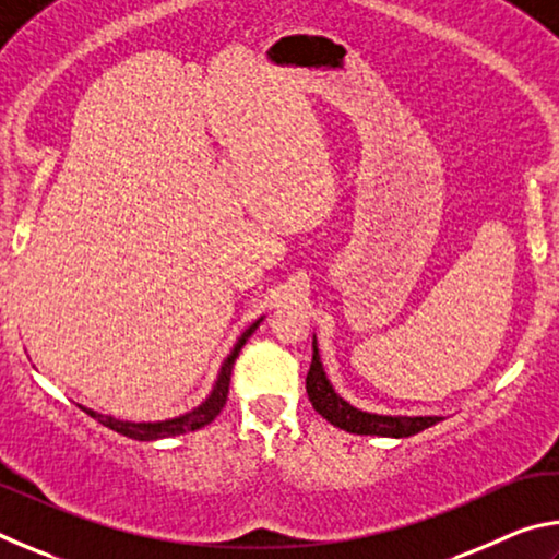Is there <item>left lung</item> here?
<instances>
[{"label":"left lung","instance_id":"1","mask_svg":"<svg viewBox=\"0 0 559 559\" xmlns=\"http://www.w3.org/2000/svg\"><path fill=\"white\" fill-rule=\"evenodd\" d=\"M306 392L313 409L328 419L333 427L345 429L349 433H365V437H390V439H404L414 437L424 429L439 424L443 416H406V414H377L365 412L359 406H353L335 392L330 384L325 367L320 362L318 340L313 335V362L306 377Z\"/></svg>","mask_w":559,"mask_h":559}]
</instances>
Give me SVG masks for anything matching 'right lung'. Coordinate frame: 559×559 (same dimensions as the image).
<instances>
[{"label":"right lung","instance_id":"right-lung-1","mask_svg":"<svg viewBox=\"0 0 559 559\" xmlns=\"http://www.w3.org/2000/svg\"><path fill=\"white\" fill-rule=\"evenodd\" d=\"M263 323V316L257 320V323H251L249 328L243 330V333L236 337V343L231 347V353L224 357V362L219 367V374H216L212 392L206 394V400L202 404H197L194 409H189L179 416H173V419H159V421H130V419H120V416H112V414H103L96 409H88V406H81L83 412L91 414L93 419L100 421L103 427H108L112 431L122 433V437L128 439H135V441H157V439H167V437H177V433H187V431H194V429H202L206 424H212L219 412L224 409L226 404V394H229V382H231V367L236 362V357H239L241 347L246 345V340H249L253 333H257V328Z\"/></svg>","mask_w":559,"mask_h":559}]
</instances>
